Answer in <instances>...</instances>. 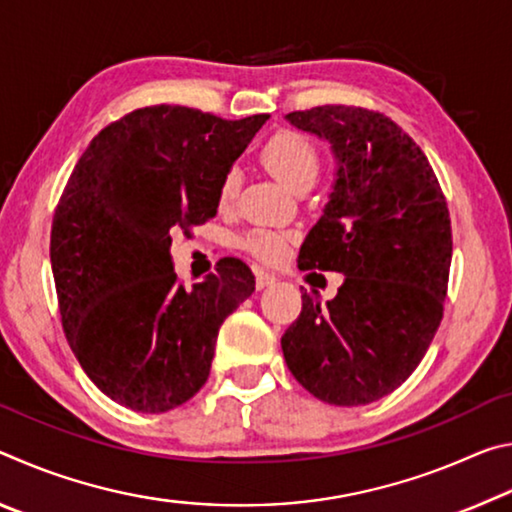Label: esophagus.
<instances>
[{"label": "esophagus", "instance_id": "34e87169", "mask_svg": "<svg viewBox=\"0 0 512 512\" xmlns=\"http://www.w3.org/2000/svg\"><path fill=\"white\" fill-rule=\"evenodd\" d=\"M271 284H275V275L266 273V271H257V273H255V287H257V289L271 287Z\"/></svg>", "mask_w": 512, "mask_h": 512}]
</instances>
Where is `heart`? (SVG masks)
<instances>
[{
	"instance_id": "b5f03b06",
	"label": "heart",
	"mask_w": 512,
	"mask_h": 512,
	"mask_svg": "<svg viewBox=\"0 0 512 512\" xmlns=\"http://www.w3.org/2000/svg\"><path fill=\"white\" fill-rule=\"evenodd\" d=\"M259 160L282 185H287L293 192L314 185L320 173V151L316 142L307 133L296 131V128H280V131L268 137L262 151H259ZM239 185L241 178L235 167L223 173L219 183V203L223 207L235 203ZM289 241L291 237L287 232L255 228L246 232V237L241 239V248L266 264H275L287 255Z\"/></svg>"
}]
</instances>
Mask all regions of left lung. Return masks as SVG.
<instances>
[{
  "mask_svg": "<svg viewBox=\"0 0 512 512\" xmlns=\"http://www.w3.org/2000/svg\"><path fill=\"white\" fill-rule=\"evenodd\" d=\"M332 142L339 173L325 214L300 248L302 271L343 273L320 307L302 293L282 336L291 375L327 404L377 402L418 368L443 320L452 221L427 155L384 112L316 106L289 112Z\"/></svg>",
  "mask_w": 512,
  "mask_h": 512,
  "instance_id": "8db88e82",
  "label": "left lung"
}]
</instances>
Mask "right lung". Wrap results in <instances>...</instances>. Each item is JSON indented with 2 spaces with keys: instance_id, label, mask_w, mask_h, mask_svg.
Wrapping results in <instances>:
<instances>
[{
  "instance_id": "1",
  "label": "right lung",
  "mask_w": 512,
  "mask_h": 512,
  "mask_svg": "<svg viewBox=\"0 0 512 512\" xmlns=\"http://www.w3.org/2000/svg\"><path fill=\"white\" fill-rule=\"evenodd\" d=\"M266 119L137 108L101 128L67 180L49 244L60 320L88 377L126 409L164 413L201 391L223 320L255 291L237 257L187 289L169 250L173 232L216 214L221 176Z\"/></svg>"
}]
</instances>
